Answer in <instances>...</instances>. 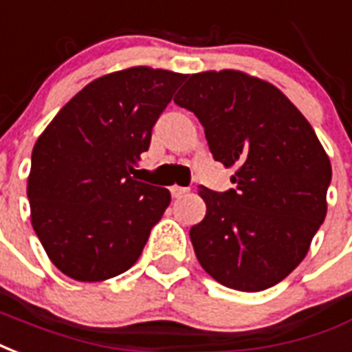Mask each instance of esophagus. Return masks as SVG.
<instances>
[{
    "mask_svg": "<svg viewBox=\"0 0 352 352\" xmlns=\"http://www.w3.org/2000/svg\"><path fill=\"white\" fill-rule=\"evenodd\" d=\"M188 194V188H183V186H171V196L179 199V197H183Z\"/></svg>",
    "mask_w": 352,
    "mask_h": 352,
    "instance_id": "esophagus-1",
    "label": "esophagus"
}]
</instances>
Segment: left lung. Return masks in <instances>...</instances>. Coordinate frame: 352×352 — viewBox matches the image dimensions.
Instances as JSON below:
<instances>
[{"mask_svg": "<svg viewBox=\"0 0 352 352\" xmlns=\"http://www.w3.org/2000/svg\"><path fill=\"white\" fill-rule=\"evenodd\" d=\"M173 100L199 119L214 160L235 168V188L199 186L207 214L190 229L197 261L226 287H272L324 222L329 156L282 91L239 70L192 74Z\"/></svg>", "mask_w": 352, "mask_h": 352, "instance_id": "left-lung-1", "label": "left lung"}]
</instances>
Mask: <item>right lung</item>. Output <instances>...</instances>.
<instances>
[{
    "mask_svg": "<svg viewBox=\"0 0 352 352\" xmlns=\"http://www.w3.org/2000/svg\"><path fill=\"white\" fill-rule=\"evenodd\" d=\"M186 78L149 67L96 78L35 143L31 223L50 261L72 280L102 282L142 256L171 196L130 173Z\"/></svg>",
    "mask_w": 352,
    "mask_h": 352,
    "instance_id": "right-lung-1",
    "label": "right lung"
}]
</instances>
